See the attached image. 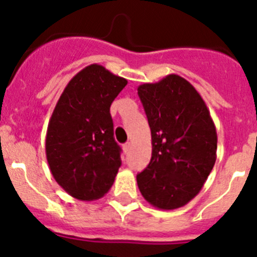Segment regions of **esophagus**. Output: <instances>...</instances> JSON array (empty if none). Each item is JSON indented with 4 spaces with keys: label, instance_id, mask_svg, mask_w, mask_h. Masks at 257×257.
I'll return each instance as SVG.
<instances>
[{
    "label": "esophagus",
    "instance_id": "esophagus-1",
    "mask_svg": "<svg viewBox=\"0 0 257 257\" xmlns=\"http://www.w3.org/2000/svg\"><path fill=\"white\" fill-rule=\"evenodd\" d=\"M123 149L124 152H128L131 149V143H126V144L123 145Z\"/></svg>",
    "mask_w": 257,
    "mask_h": 257
}]
</instances>
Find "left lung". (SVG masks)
I'll use <instances>...</instances> for the list:
<instances>
[{
  "mask_svg": "<svg viewBox=\"0 0 257 257\" xmlns=\"http://www.w3.org/2000/svg\"><path fill=\"white\" fill-rule=\"evenodd\" d=\"M138 95L152 133L151 162L136 176L138 187L154 207H183L198 194L216 161L217 135L210 110L178 74L143 83Z\"/></svg>",
  "mask_w": 257,
  "mask_h": 257,
  "instance_id": "8db88e82",
  "label": "left lung"
}]
</instances>
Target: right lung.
Masks as SVG:
<instances>
[{
    "label": "right lung",
    "instance_id": "right-lung-1",
    "mask_svg": "<svg viewBox=\"0 0 257 257\" xmlns=\"http://www.w3.org/2000/svg\"><path fill=\"white\" fill-rule=\"evenodd\" d=\"M126 85L127 79L91 64L59 97L47 126L46 158L56 183L74 198H100L114 183L121 148L109 109Z\"/></svg>",
    "mask_w": 257,
    "mask_h": 257
}]
</instances>
